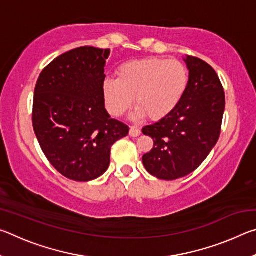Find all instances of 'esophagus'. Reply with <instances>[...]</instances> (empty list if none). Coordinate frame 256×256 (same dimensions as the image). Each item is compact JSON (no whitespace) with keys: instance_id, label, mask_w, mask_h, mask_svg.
Segmentation results:
<instances>
[{"instance_id":"1","label":"esophagus","mask_w":256,"mask_h":256,"mask_svg":"<svg viewBox=\"0 0 256 256\" xmlns=\"http://www.w3.org/2000/svg\"><path fill=\"white\" fill-rule=\"evenodd\" d=\"M140 134H141V131L138 128H136V126L130 128V136H131L136 138V136H140Z\"/></svg>"}]
</instances>
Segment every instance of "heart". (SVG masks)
I'll list each match as a JSON object with an SVG mask.
<instances>
[{"instance_id": "b5f03b06", "label": "heart", "mask_w": 256, "mask_h": 256, "mask_svg": "<svg viewBox=\"0 0 256 256\" xmlns=\"http://www.w3.org/2000/svg\"><path fill=\"white\" fill-rule=\"evenodd\" d=\"M188 84V71L178 60L146 58L128 60L116 70V80L106 79L102 97L108 112L120 118L132 106L133 118L159 120L175 110Z\"/></svg>"}]
</instances>
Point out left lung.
Returning a JSON list of instances; mask_svg holds the SVG:
<instances>
[{
  "mask_svg": "<svg viewBox=\"0 0 256 256\" xmlns=\"http://www.w3.org/2000/svg\"><path fill=\"white\" fill-rule=\"evenodd\" d=\"M188 84L170 115L142 128L154 148L142 157L146 170L159 180H174L190 174L204 162L222 131L224 92L216 71L194 56L184 58Z\"/></svg>",
  "mask_w": 256,
  "mask_h": 256,
  "instance_id": "1",
  "label": "left lung"
}]
</instances>
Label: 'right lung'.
<instances>
[{"label":"right lung","instance_id":"obj_1","mask_svg":"<svg viewBox=\"0 0 256 256\" xmlns=\"http://www.w3.org/2000/svg\"><path fill=\"white\" fill-rule=\"evenodd\" d=\"M110 50L84 46L66 52L42 71L34 88L32 125L42 152L56 170L76 182L108 170L110 148L128 126L110 118L102 84Z\"/></svg>","mask_w":256,"mask_h":256}]
</instances>
